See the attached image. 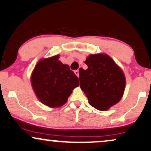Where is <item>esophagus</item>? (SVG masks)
<instances>
[{"label": "esophagus", "instance_id": "obj_1", "mask_svg": "<svg viewBox=\"0 0 151 151\" xmlns=\"http://www.w3.org/2000/svg\"><path fill=\"white\" fill-rule=\"evenodd\" d=\"M74 74H76V75L78 77H79V70H74Z\"/></svg>", "mask_w": 151, "mask_h": 151}]
</instances>
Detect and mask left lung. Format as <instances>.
I'll use <instances>...</instances> for the list:
<instances>
[{
	"mask_svg": "<svg viewBox=\"0 0 151 151\" xmlns=\"http://www.w3.org/2000/svg\"><path fill=\"white\" fill-rule=\"evenodd\" d=\"M85 63L87 70H79L80 87L90 106L107 110L121 100L126 79L121 68L105 54L90 55Z\"/></svg>",
	"mask_w": 151,
	"mask_h": 151,
	"instance_id": "1",
	"label": "left lung"
}]
</instances>
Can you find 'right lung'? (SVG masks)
Returning <instances> with one entry per match:
<instances>
[{"mask_svg":"<svg viewBox=\"0 0 151 151\" xmlns=\"http://www.w3.org/2000/svg\"><path fill=\"white\" fill-rule=\"evenodd\" d=\"M59 56L41 59L32 73L31 83L37 98L51 108L63 106L74 88L79 86V79L68 65L59 61Z\"/></svg>","mask_w":151,"mask_h":151,"instance_id":"1","label":"right lung"}]
</instances>
